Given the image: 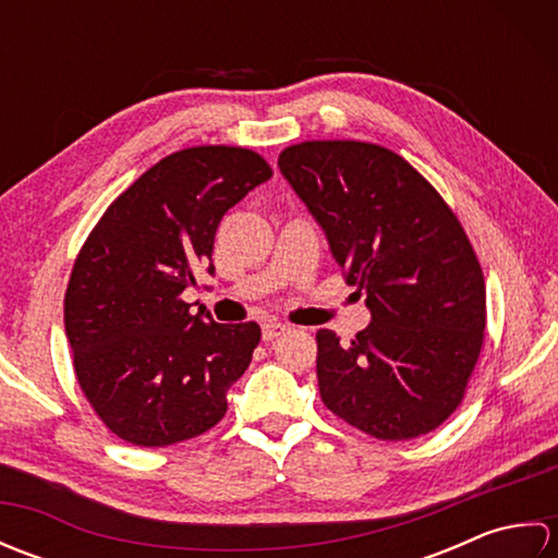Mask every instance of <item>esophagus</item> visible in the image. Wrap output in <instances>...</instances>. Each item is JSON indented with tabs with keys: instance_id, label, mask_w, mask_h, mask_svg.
<instances>
[{
	"instance_id": "obj_1",
	"label": "esophagus",
	"mask_w": 558,
	"mask_h": 558,
	"mask_svg": "<svg viewBox=\"0 0 558 558\" xmlns=\"http://www.w3.org/2000/svg\"><path fill=\"white\" fill-rule=\"evenodd\" d=\"M288 330V326L286 324H280V322H268V324H264V340L266 342H272L276 340L278 336H282Z\"/></svg>"
}]
</instances>
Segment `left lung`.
Returning <instances> with one entry per match:
<instances>
[{
  "instance_id": "left-lung-1",
  "label": "left lung",
  "mask_w": 558,
  "mask_h": 558,
  "mask_svg": "<svg viewBox=\"0 0 558 558\" xmlns=\"http://www.w3.org/2000/svg\"><path fill=\"white\" fill-rule=\"evenodd\" d=\"M278 165L372 312L350 342L316 333L324 405L381 441L434 432L465 398L487 328L458 216L405 158L366 141H304Z\"/></svg>"
}]
</instances>
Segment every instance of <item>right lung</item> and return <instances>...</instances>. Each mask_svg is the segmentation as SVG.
<instances>
[{"label":"right lung","mask_w":558,"mask_h":558,"mask_svg":"<svg viewBox=\"0 0 558 558\" xmlns=\"http://www.w3.org/2000/svg\"><path fill=\"white\" fill-rule=\"evenodd\" d=\"M240 146H194L153 165L102 213L71 268L64 328L83 396L122 441L162 448L213 429L228 412L260 328L189 312L182 292L213 276L216 230L270 180Z\"/></svg>","instance_id":"add662e5"}]
</instances>
